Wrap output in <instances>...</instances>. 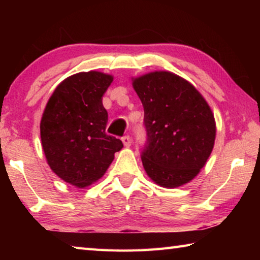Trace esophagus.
Returning <instances> with one entry per match:
<instances>
[{
    "label": "esophagus",
    "instance_id": "34e87169",
    "mask_svg": "<svg viewBox=\"0 0 260 260\" xmlns=\"http://www.w3.org/2000/svg\"><path fill=\"white\" fill-rule=\"evenodd\" d=\"M121 141H122V143H124V146H125V147H129V146H131V143H132L131 138H129L128 135H125V136H122Z\"/></svg>",
    "mask_w": 260,
    "mask_h": 260
}]
</instances>
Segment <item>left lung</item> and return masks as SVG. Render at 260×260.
<instances>
[{
  "label": "left lung",
  "instance_id": "1",
  "mask_svg": "<svg viewBox=\"0 0 260 260\" xmlns=\"http://www.w3.org/2000/svg\"><path fill=\"white\" fill-rule=\"evenodd\" d=\"M144 109L147 142L141 159L152 181L177 188L196 177L214 146L215 121L190 82L167 71L133 79Z\"/></svg>",
  "mask_w": 260,
  "mask_h": 260
}]
</instances>
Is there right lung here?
Returning <instances> with one entry per match:
<instances>
[{"label":"right lung","mask_w":260,"mask_h":260,"mask_svg":"<svg viewBox=\"0 0 260 260\" xmlns=\"http://www.w3.org/2000/svg\"><path fill=\"white\" fill-rule=\"evenodd\" d=\"M112 80L98 71L73 74L56 87L42 114L40 134L48 164L78 188L102 178L124 147L105 133L108 112L102 98Z\"/></svg>","instance_id":"add662e5"}]
</instances>
